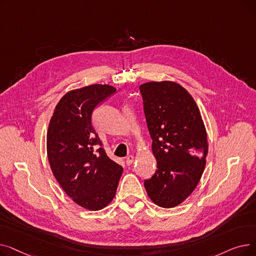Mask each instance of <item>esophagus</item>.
Here are the masks:
<instances>
[{
	"label": "esophagus",
	"mask_w": 256,
	"mask_h": 256,
	"mask_svg": "<svg viewBox=\"0 0 256 256\" xmlns=\"http://www.w3.org/2000/svg\"><path fill=\"white\" fill-rule=\"evenodd\" d=\"M134 158H135V156H126V165H128V166H130V165L132 164V162H134Z\"/></svg>",
	"instance_id": "34e87169"
}]
</instances>
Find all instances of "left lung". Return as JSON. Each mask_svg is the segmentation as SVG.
Returning <instances> with one entry per match:
<instances>
[{"label": "left lung", "mask_w": 256, "mask_h": 256, "mask_svg": "<svg viewBox=\"0 0 256 256\" xmlns=\"http://www.w3.org/2000/svg\"><path fill=\"white\" fill-rule=\"evenodd\" d=\"M140 92L156 160L154 176L144 180L154 202L165 208L180 204L198 184L206 167L208 136L198 106L180 84H142Z\"/></svg>", "instance_id": "8db88e82"}]
</instances>
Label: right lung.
Segmentation results:
<instances>
[{
	"instance_id": "1",
	"label": "right lung",
	"mask_w": 256,
	"mask_h": 256,
	"mask_svg": "<svg viewBox=\"0 0 256 256\" xmlns=\"http://www.w3.org/2000/svg\"><path fill=\"white\" fill-rule=\"evenodd\" d=\"M115 91L94 84L67 92L48 124L46 150L54 176L76 204L89 210L111 202L124 172L106 156L92 126L94 109Z\"/></svg>"
}]
</instances>
